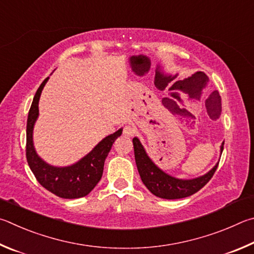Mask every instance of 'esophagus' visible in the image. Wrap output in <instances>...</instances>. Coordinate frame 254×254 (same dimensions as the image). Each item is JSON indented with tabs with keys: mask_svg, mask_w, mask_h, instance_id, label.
<instances>
[{
	"mask_svg": "<svg viewBox=\"0 0 254 254\" xmlns=\"http://www.w3.org/2000/svg\"><path fill=\"white\" fill-rule=\"evenodd\" d=\"M124 134L126 135L127 137H132L135 134H136V129L135 127L132 126H126L124 128Z\"/></svg>",
	"mask_w": 254,
	"mask_h": 254,
	"instance_id": "1",
	"label": "esophagus"
}]
</instances>
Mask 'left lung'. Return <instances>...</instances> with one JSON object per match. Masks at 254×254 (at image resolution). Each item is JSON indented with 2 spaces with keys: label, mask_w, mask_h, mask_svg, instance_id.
Masks as SVG:
<instances>
[{
  "label": "left lung",
  "mask_w": 254,
  "mask_h": 254,
  "mask_svg": "<svg viewBox=\"0 0 254 254\" xmlns=\"http://www.w3.org/2000/svg\"><path fill=\"white\" fill-rule=\"evenodd\" d=\"M135 152V161L137 165V170L140 175V179L143 181L144 185L152 192L155 196L166 198V199H176L188 197L190 195H193L197 190H201L208 181L212 179L214 174L219 162H217L213 168H211L206 174L202 176L195 177L190 180L177 179L164 172L162 168H159L156 164L153 162V159L148 156L144 146L141 145L140 140L135 137L132 139ZM224 141L220 147V154L223 152Z\"/></svg>",
  "instance_id": "1"
}]
</instances>
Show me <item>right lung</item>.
Here are the masks:
<instances>
[{"label":"right lung","mask_w":254,"mask_h":254,"mask_svg":"<svg viewBox=\"0 0 254 254\" xmlns=\"http://www.w3.org/2000/svg\"><path fill=\"white\" fill-rule=\"evenodd\" d=\"M49 77L35 92L26 123V161L35 179L49 192L62 198H79L95 189L102 176L106 157L123 128L101 139L86 156L69 166H53L39 156L33 144L34 125L39 117V100Z\"/></svg>","instance_id":"1"}]
</instances>
